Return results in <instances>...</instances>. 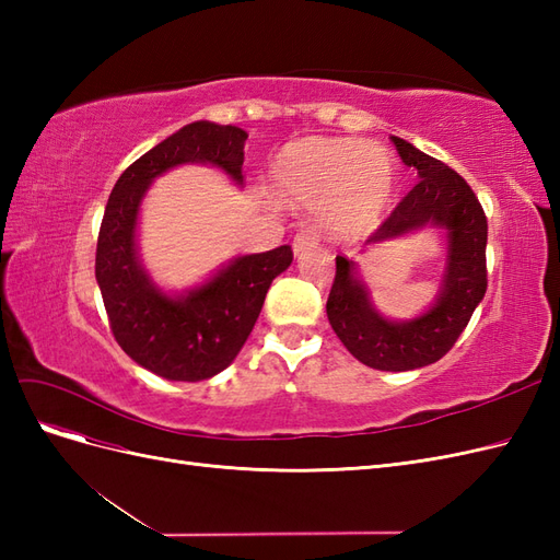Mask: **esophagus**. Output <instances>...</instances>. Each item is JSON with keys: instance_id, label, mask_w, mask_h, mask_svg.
<instances>
[{"instance_id": "1", "label": "esophagus", "mask_w": 560, "mask_h": 560, "mask_svg": "<svg viewBox=\"0 0 560 560\" xmlns=\"http://www.w3.org/2000/svg\"><path fill=\"white\" fill-rule=\"evenodd\" d=\"M317 243H319V235L315 231H299L294 235V252L303 254V252L317 247Z\"/></svg>"}]
</instances>
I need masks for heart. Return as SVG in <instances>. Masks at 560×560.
<instances>
[{
  "label": "heart",
  "instance_id": "heart-1",
  "mask_svg": "<svg viewBox=\"0 0 560 560\" xmlns=\"http://www.w3.org/2000/svg\"><path fill=\"white\" fill-rule=\"evenodd\" d=\"M270 182L290 206H319L322 226L334 238H358L395 191V163L374 142L303 138L278 151Z\"/></svg>",
  "mask_w": 560,
  "mask_h": 560
}]
</instances>
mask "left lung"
<instances>
[{
	"label": "left lung",
	"instance_id": "obj_1",
	"mask_svg": "<svg viewBox=\"0 0 560 560\" xmlns=\"http://www.w3.org/2000/svg\"><path fill=\"white\" fill-rule=\"evenodd\" d=\"M401 161L416 167L418 184L406 194L366 243L397 238L425 224L448 231V266L442 294L432 311L411 322H389L369 306L364 284L352 261L336 257V276L327 299L329 325L352 358L381 371L428 366L455 346L488 287V222L471 186L453 167L401 138H393Z\"/></svg>",
	"mask_w": 560,
	"mask_h": 560
}]
</instances>
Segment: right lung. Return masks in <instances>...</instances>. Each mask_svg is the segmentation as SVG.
<instances>
[{"label":"right lung","mask_w":560,"mask_h":560,"mask_svg":"<svg viewBox=\"0 0 560 560\" xmlns=\"http://www.w3.org/2000/svg\"><path fill=\"white\" fill-rule=\"evenodd\" d=\"M247 132L196 121L149 149L114 184L100 224L95 278L116 343L167 381H202L245 346L270 282L292 264L290 245L235 259L184 299L159 292L135 257V222L149 182L179 163H212L243 182Z\"/></svg>","instance_id":"add662e5"}]
</instances>
